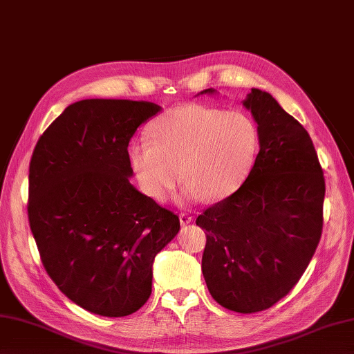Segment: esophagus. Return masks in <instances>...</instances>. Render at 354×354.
<instances>
[{
  "label": "esophagus",
  "instance_id": "esophagus-1",
  "mask_svg": "<svg viewBox=\"0 0 354 354\" xmlns=\"http://www.w3.org/2000/svg\"><path fill=\"white\" fill-rule=\"evenodd\" d=\"M192 221H193V217L189 213H181V214H179V222H181L183 227H184V225H189Z\"/></svg>",
  "mask_w": 354,
  "mask_h": 354
}]
</instances>
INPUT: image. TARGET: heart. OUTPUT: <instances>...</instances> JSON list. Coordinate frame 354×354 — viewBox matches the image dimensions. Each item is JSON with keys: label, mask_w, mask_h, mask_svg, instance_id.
I'll return each instance as SVG.
<instances>
[{"label": "heart", "mask_w": 354, "mask_h": 354, "mask_svg": "<svg viewBox=\"0 0 354 354\" xmlns=\"http://www.w3.org/2000/svg\"><path fill=\"white\" fill-rule=\"evenodd\" d=\"M147 138L131 146L129 161L141 190L155 201L169 196L181 173V201L227 199L246 181L259 150L257 126L246 114L198 103L165 111Z\"/></svg>", "instance_id": "heart-1"}]
</instances>
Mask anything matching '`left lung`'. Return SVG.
<instances>
[{"label":"left lung","mask_w":354,"mask_h":354,"mask_svg":"<svg viewBox=\"0 0 354 354\" xmlns=\"http://www.w3.org/2000/svg\"><path fill=\"white\" fill-rule=\"evenodd\" d=\"M242 104L257 123L259 155L242 187L196 225L207 236L202 274L212 297L228 310L254 313L281 299L309 266L326 183L310 135L272 95L252 88Z\"/></svg>","instance_id":"left-lung-1"}]
</instances>
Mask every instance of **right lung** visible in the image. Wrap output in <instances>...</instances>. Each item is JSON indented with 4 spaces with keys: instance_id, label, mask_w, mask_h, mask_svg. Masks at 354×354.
Here are the masks:
<instances>
[{
    "instance_id": "1",
    "label": "right lung",
    "mask_w": 354,
    "mask_h": 354,
    "mask_svg": "<svg viewBox=\"0 0 354 354\" xmlns=\"http://www.w3.org/2000/svg\"><path fill=\"white\" fill-rule=\"evenodd\" d=\"M152 102L86 99L45 131L28 170V222L47 274L91 313L137 312L179 217L131 184L127 146L161 112Z\"/></svg>"
}]
</instances>
